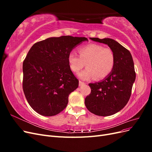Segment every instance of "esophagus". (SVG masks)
<instances>
[{
	"instance_id": "obj_1",
	"label": "esophagus",
	"mask_w": 152,
	"mask_h": 152,
	"mask_svg": "<svg viewBox=\"0 0 152 152\" xmlns=\"http://www.w3.org/2000/svg\"><path fill=\"white\" fill-rule=\"evenodd\" d=\"M84 84H85V82H82L81 80H79V86H83Z\"/></svg>"
}]
</instances>
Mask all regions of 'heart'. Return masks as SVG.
<instances>
[{
    "mask_svg": "<svg viewBox=\"0 0 152 152\" xmlns=\"http://www.w3.org/2000/svg\"><path fill=\"white\" fill-rule=\"evenodd\" d=\"M78 52L79 56L73 53L69 54L68 61L74 73H78L86 65L85 70L78 75L80 79L88 80L95 77L96 79H103L112 72L115 56L110 48L89 44L79 48Z\"/></svg>",
    "mask_w": 152,
    "mask_h": 152,
    "instance_id": "obj_1",
    "label": "heart"
}]
</instances>
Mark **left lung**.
Here are the masks:
<instances>
[{"instance_id": "left-lung-1", "label": "left lung", "mask_w": 152, "mask_h": 152, "mask_svg": "<svg viewBox=\"0 0 152 152\" xmlns=\"http://www.w3.org/2000/svg\"><path fill=\"white\" fill-rule=\"evenodd\" d=\"M108 45L115 56L112 72L102 80L89 84L91 94L85 99L89 112L98 116H110L127 104L136 79L134 65L131 53L116 40L109 38H90Z\"/></svg>"}]
</instances>
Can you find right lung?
Masks as SVG:
<instances>
[{
	"instance_id": "obj_1",
	"label": "right lung",
	"mask_w": 152,
	"mask_h": 152,
	"mask_svg": "<svg viewBox=\"0 0 152 152\" xmlns=\"http://www.w3.org/2000/svg\"><path fill=\"white\" fill-rule=\"evenodd\" d=\"M86 37H49L33 45L23 63V89L27 102L43 116L62 112L68 96L79 86L68 61V55Z\"/></svg>"
}]
</instances>
